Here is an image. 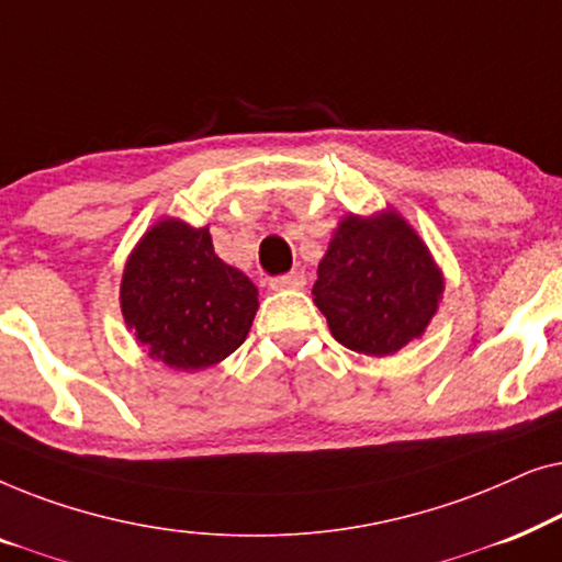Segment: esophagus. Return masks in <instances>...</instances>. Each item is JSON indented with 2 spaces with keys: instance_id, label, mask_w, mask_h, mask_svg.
Here are the masks:
<instances>
[{
  "instance_id": "obj_1",
  "label": "esophagus",
  "mask_w": 562,
  "mask_h": 562,
  "mask_svg": "<svg viewBox=\"0 0 562 562\" xmlns=\"http://www.w3.org/2000/svg\"><path fill=\"white\" fill-rule=\"evenodd\" d=\"M304 283H306V276L302 271H291V273L276 276L268 286H271L273 291H283V289H304Z\"/></svg>"
}]
</instances>
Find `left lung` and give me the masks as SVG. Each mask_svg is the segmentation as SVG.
<instances>
[{
  "label": "left lung",
  "mask_w": 562,
  "mask_h": 562,
  "mask_svg": "<svg viewBox=\"0 0 562 562\" xmlns=\"http://www.w3.org/2000/svg\"><path fill=\"white\" fill-rule=\"evenodd\" d=\"M442 289L427 245L402 214L386 210L373 217H342L312 294L337 342L383 358L422 337Z\"/></svg>",
  "instance_id": "1"
}]
</instances>
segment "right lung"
<instances>
[{
	"label": "right lung",
	"mask_w": 562,
	"mask_h": 562,
	"mask_svg": "<svg viewBox=\"0 0 562 562\" xmlns=\"http://www.w3.org/2000/svg\"><path fill=\"white\" fill-rule=\"evenodd\" d=\"M120 306L150 358L176 371H202L245 342L258 289L214 252L210 227L166 217L130 252Z\"/></svg>",
	"instance_id": "obj_1"
}]
</instances>
